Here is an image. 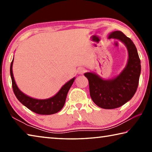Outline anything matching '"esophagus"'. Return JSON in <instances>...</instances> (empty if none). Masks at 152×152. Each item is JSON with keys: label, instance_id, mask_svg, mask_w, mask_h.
Returning <instances> with one entry per match:
<instances>
[{"label": "esophagus", "instance_id": "esophagus-1", "mask_svg": "<svg viewBox=\"0 0 152 152\" xmlns=\"http://www.w3.org/2000/svg\"><path fill=\"white\" fill-rule=\"evenodd\" d=\"M85 71H86V70L84 68H78V73L80 74H82L83 73L85 72Z\"/></svg>", "mask_w": 152, "mask_h": 152}]
</instances>
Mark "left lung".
Masks as SVG:
<instances>
[{
  "label": "left lung",
  "instance_id": "1",
  "mask_svg": "<svg viewBox=\"0 0 152 152\" xmlns=\"http://www.w3.org/2000/svg\"><path fill=\"white\" fill-rule=\"evenodd\" d=\"M109 39H116L124 43L128 51L125 68L115 78L104 80L94 72L84 74L89 82L90 95L98 107L113 109L130 101L137 91L141 73V62L137 48L130 38L120 31L109 33Z\"/></svg>",
  "mask_w": 152,
  "mask_h": 152
}]
</instances>
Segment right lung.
<instances>
[{
	"mask_svg": "<svg viewBox=\"0 0 152 152\" xmlns=\"http://www.w3.org/2000/svg\"><path fill=\"white\" fill-rule=\"evenodd\" d=\"M14 58L10 67V73L12 80V90L17 99L31 111L39 115H52L60 111L65 104L67 94L72 85L75 77L64 84L60 91L54 96L46 99H37L30 97L24 94L18 88L15 82L13 73H12V64Z\"/></svg>",
	"mask_w": 152,
	"mask_h": 152,
	"instance_id": "right-lung-1",
	"label": "right lung"
}]
</instances>
